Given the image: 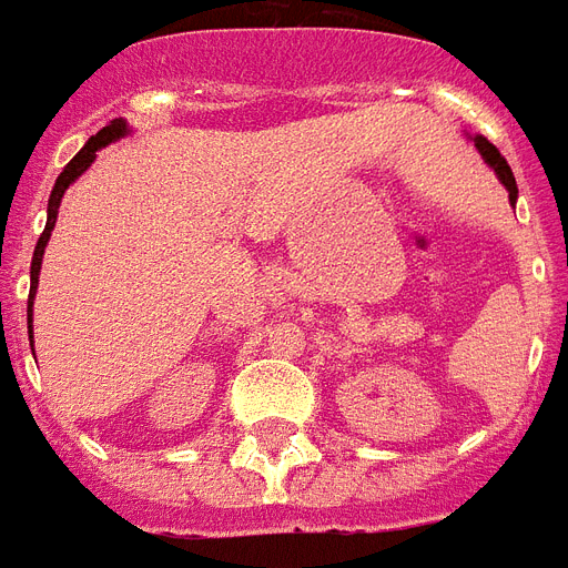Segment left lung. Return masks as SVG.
Segmentation results:
<instances>
[{"label": "left lung", "mask_w": 568, "mask_h": 568, "mask_svg": "<svg viewBox=\"0 0 568 568\" xmlns=\"http://www.w3.org/2000/svg\"><path fill=\"white\" fill-rule=\"evenodd\" d=\"M473 141H476L481 159H485L487 165L494 168V174H497V178H499V183H503V186L508 189V201L515 204V201H518V183H515V174H511V168H508L506 159H503L497 146L490 144L487 138H481V134H476Z\"/></svg>", "instance_id": "8db88e82"}]
</instances>
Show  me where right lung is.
I'll return each instance as SVG.
<instances>
[{
  "instance_id": "add662e5",
  "label": "right lung",
  "mask_w": 568,
  "mask_h": 568,
  "mask_svg": "<svg viewBox=\"0 0 568 568\" xmlns=\"http://www.w3.org/2000/svg\"><path fill=\"white\" fill-rule=\"evenodd\" d=\"M123 134H129V125H125V120H111V123L104 125L102 132L92 134L90 141L83 144L81 153L74 155L69 165L62 168V174L57 178V183H53V192H50V201H48V225H44L41 237H38L36 252H32V271H29V306H27L29 343H32V301H36L38 273H41V258H44V246H48V241H50V231H53V225H57V213H60L62 195H65V189H69L71 183L81 178L83 171H87V168L95 162V153H99L102 146L111 144V141H116V138H123Z\"/></svg>"
}]
</instances>
